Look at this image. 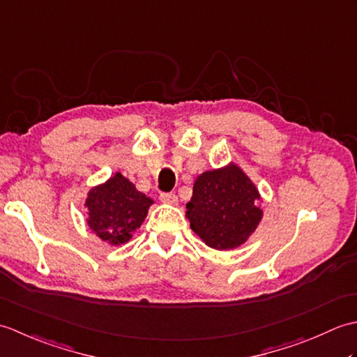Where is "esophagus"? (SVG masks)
Segmentation results:
<instances>
[{
    "mask_svg": "<svg viewBox=\"0 0 357 357\" xmlns=\"http://www.w3.org/2000/svg\"><path fill=\"white\" fill-rule=\"evenodd\" d=\"M159 199H161L165 204H172V206H176V204H178V196L174 193H161Z\"/></svg>",
    "mask_w": 357,
    "mask_h": 357,
    "instance_id": "1",
    "label": "esophagus"
}]
</instances>
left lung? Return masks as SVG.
Segmentation results:
<instances>
[{
    "instance_id": "8db88e82",
    "label": "left lung",
    "mask_w": 357,
    "mask_h": 357,
    "mask_svg": "<svg viewBox=\"0 0 357 357\" xmlns=\"http://www.w3.org/2000/svg\"><path fill=\"white\" fill-rule=\"evenodd\" d=\"M261 195L236 164L196 178L185 216L192 230L215 250H233L250 238L262 219Z\"/></svg>"
}]
</instances>
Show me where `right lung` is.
Listing matches in <instances>:
<instances>
[{"instance_id": "right-lung-1", "label": "right lung", "mask_w": 357, "mask_h": 357, "mask_svg": "<svg viewBox=\"0 0 357 357\" xmlns=\"http://www.w3.org/2000/svg\"><path fill=\"white\" fill-rule=\"evenodd\" d=\"M151 204L153 201L136 190L133 183L115 173L87 193V225L110 245L126 244L144 222Z\"/></svg>"}]
</instances>
